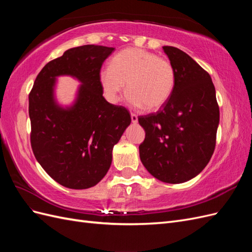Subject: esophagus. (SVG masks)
I'll return each mask as SVG.
<instances>
[{"label": "esophagus", "mask_w": 252, "mask_h": 252, "mask_svg": "<svg viewBox=\"0 0 252 252\" xmlns=\"http://www.w3.org/2000/svg\"><path fill=\"white\" fill-rule=\"evenodd\" d=\"M131 122L132 123H136L138 122V116L135 113H131Z\"/></svg>", "instance_id": "obj_1"}]
</instances>
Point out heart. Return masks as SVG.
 <instances>
[{"mask_svg": "<svg viewBox=\"0 0 252 252\" xmlns=\"http://www.w3.org/2000/svg\"><path fill=\"white\" fill-rule=\"evenodd\" d=\"M100 81L109 102L118 101L126 83L129 103L155 110L171 96L175 71L169 60L145 49L127 48L112 58L110 67L103 68Z\"/></svg>", "mask_w": 252, "mask_h": 252, "instance_id": "obj_1", "label": "heart"}]
</instances>
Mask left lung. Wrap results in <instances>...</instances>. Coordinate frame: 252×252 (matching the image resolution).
I'll list each match as a JSON object with an SVG mask.
<instances>
[{
  "label": "left lung",
  "instance_id": "obj_1",
  "mask_svg": "<svg viewBox=\"0 0 252 252\" xmlns=\"http://www.w3.org/2000/svg\"><path fill=\"white\" fill-rule=\"evenodd\" d=\"M175 71L172 94L155 113L140 116L145 168L159 181L179 184L199 174L216 148L220 109L209 73L187 53L164 46Z\"/></svg>",
  "mask_w": 252,
  "mask_h": 252
}]
</instances>
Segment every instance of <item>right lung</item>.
Wrapping results in <instances>:
<instances>
[{
    "instance_id": "add662e5",
    "label": "right lung",
    "mask_w": 252,
    "mask_h": 252,
    "mask_svg": "<svg viewBox=\"0 0 252 252\" xmlns=\"http://www.w3.org/2000/svg\"><path fill=\"white\" fill-rule=\"evenodd\" d=\"M113 47L84 45L66 50L37 74L29 94L30 143L36 161L59 184L71 189L96 185L110 168L112 148L131 118L103 96L100 72ZM68 74L82 85L77 102L61 109L53 98L55 78Z\"/></svg>"
}]
</instances>
